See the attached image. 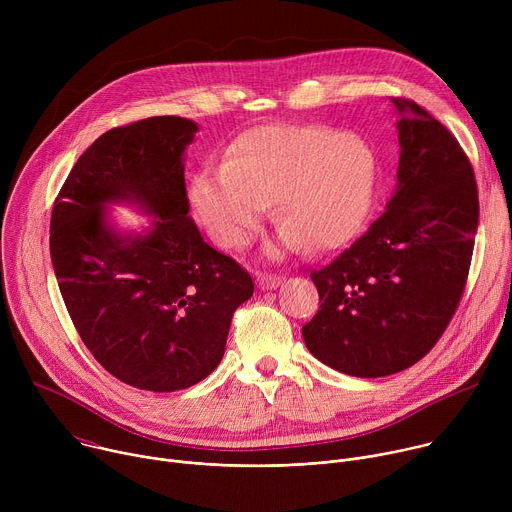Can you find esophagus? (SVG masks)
Masks as SVG:
<instances>
[{
	"label": "esophagus",
	"mask_w": 512,
	"mask_h": 512,
	"mask_svg": "<svg viewBox=\"0 0 512 512\" xmlns=\"http://www.w3.org/2000/svg\"><path fill=\"white\" fill-rule=\"evenodd\" d=\"M281 283H283V277H279V275H275V273H257V285H259V289H263V291L277 289Z\"/></svg>",
	"instance_id": "esophagus-1"
}]
</instances>
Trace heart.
Returning <instances> with one entry per match:
<instances>
[{
    "label": "heart",
    "instance_id": "obj_1",
    "mask_svg": "<svg viewBox=\"0 0 512 512\" xmlns=\"http://www.w3.org/2000/svg\"><path fill=\"white\" fill-rule=\"evenodd\" d=\"M377 158L369 141L324 125H265L245 131L223 166H206L188 186L190 208L225 249L249 245L275 196L279 243L332 251L360 231L369 214Z\"/></svg>",
    "mask_w": 512,
    "mask_h": 512
}]
</instances>
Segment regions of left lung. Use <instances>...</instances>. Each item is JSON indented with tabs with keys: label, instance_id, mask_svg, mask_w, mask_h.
Listing matches in <instances>:
<instances>
[{
	"label": "left lung",
	"instance_id": "1",
	"mask_svg": "<svg viewBox=\"0 0 512 512\" xmlns=\"http://www.w3.org/2000/svg\"><path fill=\"white\" fill-rule=\"evenodd\" d=\"M397 184L350 249L312 271L318 314L302 328L330 369L375 379L409 369L448 328L478 229V188L456 137L425 109L393 99Z\"/></svg>",
	"mask_w": 512,
	"mask_h": 512
}]
</instances>
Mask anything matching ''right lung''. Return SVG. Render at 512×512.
<instances>
[{"mask_svg": "<svg viewBox=\"0 0 512 512\" xmlns=\"http://www.w3.org/2000/svg\"><path fill=\"white\" fill-rule=\"evenodd\" d=\"M198 125L150 117L103 133L70 170L50 218V257L85 346L119 381L170 393L223 360L251 275L204 243L188 210L184 154ZM115 203L151 216L119 230Z\"/></svg>", "mask_w": 512, "mask_h": 512, "instance_id": "1", "label": "right lung"}]
</instances>
